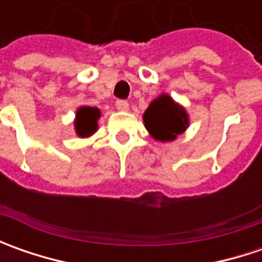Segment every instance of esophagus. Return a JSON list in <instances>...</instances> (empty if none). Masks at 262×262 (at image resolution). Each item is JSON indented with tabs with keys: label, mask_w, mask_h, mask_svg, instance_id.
I'll list each match as a JSON object with an SVG mask.
<instances>
[{
	"label": "esophagus",
	"mask_w": 262,
	"mask_h": 262,
	"mask_svg": "<svg viewBox=\"0 0 262 262\" xmlns=\"http://www.w3.org/2000/svg\"><path fill=\"white\" fill-rule=\"evenodd\" d=\"M116 109H118V111L125 112V111L129 109V105H128V102H126V100H118V102H116Z\"/></svg>",
	"instance_id": "34e87169"
}]
</instances>
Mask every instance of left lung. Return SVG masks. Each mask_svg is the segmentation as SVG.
<instances>
[{"instance_id": "obj_1", "label": "left lung", "mask_w": 262, "mask_h": 262, "mask_svg": "<svg viewBox=\"0 0 262 262\" xmlns=\"http://www.w3.org/2000/svg\"><path fill=\"white\" fill-rule=\"evenodd\" d=\"M143 121L151 138L160 143L173 141L189 126L186 109L167 93H162L150 102L143 115Z\"/></svg>"}]
</instances>
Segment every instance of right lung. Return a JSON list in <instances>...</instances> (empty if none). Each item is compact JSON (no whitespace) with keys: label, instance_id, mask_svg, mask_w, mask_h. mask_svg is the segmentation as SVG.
Returning <instances> with one entry per match:
<instances>
[{"label":"right lung","instance_id":"add662e5","mask_svg":"<svg viewBox=\"0 0 262 262\" xmlns=\"http://www.w3.org/2000/svg\"><path fill=\"white\" fill-rule=\"evenodd\" d=\"M99 118H100V109L93 106H80L77 109L76 119H74V129L77 136L80 138L93 136L99 128L97 124Z\"/></svg>","mask_w":262,"mask_h":262}]
</instances>
